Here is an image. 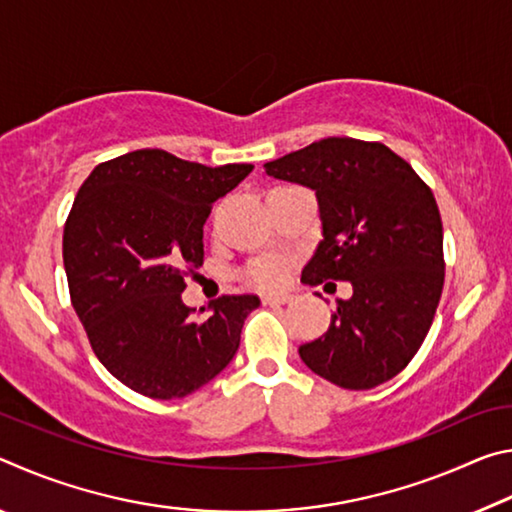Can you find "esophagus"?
Segmentation results:
<instances>
[{"label": "esophagus", "instance_id": "34e87169", "mask_svg": "<svg viewBox=\"0 0 512 512\" xmlns=\"http://www.w3.org/2000/svg\"><path fill=\"white\" fill-rule=\"evenodd\" d=\"M291 298L289 296H282V293H275V296H264L262 302L264 305H287Z\"/></svg>", "mask_w": 512, "mask_h": 512}]
</instances>
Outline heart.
<instances>
[{
  "instance_id": "b5f03b06",
  "label": "heart",
  "mask_w": 512,
  "mask_h": 512,
  "mask_svg": "<svg viewBox=\"0 0 512 512\" xmlns=\"http://www.w3.org/2000/svg\"><path fill=\"white\" fill-rule=\"evenodd\" d=\"M284 275H287V266H284L282 259H277V257H264L248 268L250 282L257 284V287H266V289L282 284Z\"/></svg>"
}]
</instances>
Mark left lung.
I'll use <instances>...</instances> for the list:
<instances>
[{
    "label": "left lung",
    "instance_id": "left-lung-1",
    "mask_svg": "<svg viewBox=\"0 0 512 512\" xmlns=\"http://www.w3.org/2000/svg\"><path fill=\"white\" fill-rule=\"evenodd\" d=\"M264 169L316 192L323 239L302 282L352 284L300 359L350 391L393 379L420 350L443 293V221L431 189L388 146L354 137L318 140Z\"/></svg>",
    "mask_w": 512,
    "mask_h": 512
}]
</instances>
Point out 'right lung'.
I'll return each instance as SVG.
<instances>
[{
    "mask_svg": "<svg viewBox=\"0 0 512 512\" xmlns=\"http://www.w3.org/2000/svg\"><path fill=\"white\" fill-rule=\"evenodd\" d=\"M250 171L142 149L97 164L76 194L63 235L69 296L94 354L135 393L187 397L235 357L259 298L223 296L194 320L180 293L185 268L203 264L212 203Z\"/></svg>",
    "mask_w": 512,
    "mask_h": 512,
    "instance_id": "add662e5",
    "label": "right lung"
}]
</instances>
